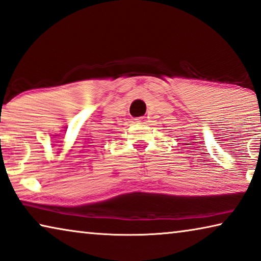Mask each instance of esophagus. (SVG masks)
Returning <instances> with one entry per match:
<instances>
[{
  "label": "esophagus",
  "mask_w": 261,
  "mask_h": 261,
  "mask_svg": "<svg viewBox=\"0 0 261 261\" xmlns=\"http://www.w3.org/2000/svg\"><path fill=\"white\" fill-rule=\"evenodd\" d=\"M136 122H137L138 124H146L147 123V117H146V116H142V117H138L137 119H136Z\"/></svg>",
  "instance_id": "34e87169"
}]
</instances>
